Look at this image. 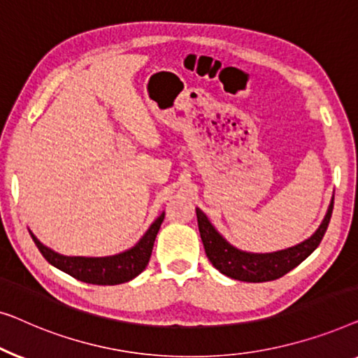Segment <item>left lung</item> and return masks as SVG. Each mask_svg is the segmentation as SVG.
Instances as JSON below:
<instances>
[{
  "instance_id": "1",
  "label": "left lung",
  "mask_w": 358,
  "mask_h": 358,
  "mask_svg": "<svg viewBox=\"0 0 358 358\" xmlns=\"http://www.w3.org/2000/svg\"><path fill=\"white\" fill-rule=\"evenodd\" d=\"M332 206H334V196H332L323 222L310 238L290 248L273 251V253H250V251L238 250L215 230L208 215L199 208H196V215H198L199 235L203 240L206 256L215 269L235 280L268 282L285 275L318 248L328 230Z\"/></svg>"
}]
</instances>
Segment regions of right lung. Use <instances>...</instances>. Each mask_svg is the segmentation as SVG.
<instances>
[{"mask_svg": "<svg viewBox=\"0 0 358 358\" xmlns=\"http://www.w3.org/2000/svg\"><path fill=\"white\" fill-rule=\"evenodd\" d=\"M165 213L159 215L157 219L150 224L148 231L141 236L138 243L131 246L129 250L122 251L118 255L112 256H102V258H90V256H64L53 251L48 246H45L32 231L34 243L37 245L40 253L43 258L48 261L55 268L63 271L71 275V278L78 279L85 284H95V285H117L123 284L134 279L139 275L148 266L150 255H152V246L155 241V236L159 234L160 225L164 222Z\"/></svg>", "mask_w": 358, "mask_h": 358, "instance_id": "1", "label": "right lung"}]
</instances>
